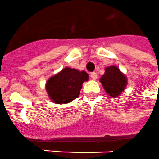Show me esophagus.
<instances>
[{"instance_id":"1","label":"esophagus","mask_w":159,"mask_h":159,"mask_svg":"<svg viewBox=\"0 0 159 159\" xmlns=\"http://www.w3.org/2000/svg\"><path fill=\"white\" fill-rule=\"evenodd\" d=\"M90 77H91L92 79L95 80L97 78V73L95 72H93V73H90Z\"/></svg>"}]
</instances>
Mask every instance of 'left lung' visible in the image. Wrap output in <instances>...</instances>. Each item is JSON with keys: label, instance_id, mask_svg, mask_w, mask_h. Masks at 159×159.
Listing matches in <instances>:
<instances>
[{"label": "left lung", "instance_id": "obj_1", "mask_svg": "<svg viewBox=\"0 0 159 159\" xmlns=\"http://www.w3.org/2000/svg\"><path fill=\"white\" fill-rule=\"evenodd\" d=\"M100 82L105 91L113 98L120 95L127 86L126 77L114 65L105 69V73L100 78Z\"/></svg>", "mask_w": 159, "mask_h": 159}]
</instances>
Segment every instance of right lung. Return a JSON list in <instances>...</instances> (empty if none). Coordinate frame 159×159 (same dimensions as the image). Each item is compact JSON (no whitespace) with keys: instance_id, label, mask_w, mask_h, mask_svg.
<instances>
[{"instance_id":"add662e5","label":"right lung","mask_w":159,"mask_h":159,"mask_svg":"<svg viewBox=\"0 0 159 159\" xmlns=\"http://www.w3.org/2000/svg\"><path fill=\"white\" fill-rule=\"evenodd\" d=\"M86 72L65 68L54 75L46 83V90L56 103H68L77 98L84 82L88 81Z\"/></svg>"}]
</instances>
